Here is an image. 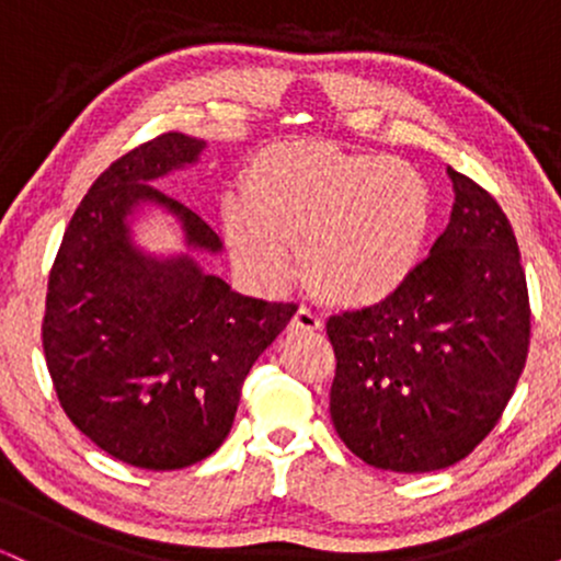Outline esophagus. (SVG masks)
<instances>
[{"label":"esophagus","instance_id":"obj_1","mask_svg":"<svg viewBox=\"0 0 561 561\" xmlns=\"http://www.w3.org/2000/svg\"><path fill=\"white\" fill-rule=\"evenodd\" d=\"M321 327H324V321L313 311H308V308H298V313L289 321V330L293 332H319Z\"/></svg>","mask_w":561,"mask_h":561}]
</instances>
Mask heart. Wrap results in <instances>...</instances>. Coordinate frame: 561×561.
Returning <instances> with one entry per match:
<instances>
[{
    "label": "heart",
    "instance_id": "heart-1",
    "mask_svg": "<svg viewBox=\"0 0 561 561\" xmlns=\"http://www.w3.org/2000/svg\"><path fill=\"white\" fill-rule=\"evenodd\" d=\"M242 203L224 205L237 268L276 293L295 276L340 308H371L405 285L433 227L424 173L379 152L279 141L244 163Z\"/></svg>",
    "mask_w": 561,
    "mask_h": 561
}]
</instances>
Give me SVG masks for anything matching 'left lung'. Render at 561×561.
I'll return each mask as SVG.
<instances>
[{
    "instance_id": "left-lung-1",
    "label": "left lung",
    "mask_w": 561,
    "mask_h": 561,
    "mask_svg": "<svg viewBox=\"0 0 561 561\" xmlns=\"http://www.w3.org/2000/svg\"><path fill=\"white\" fill-rule=\"evenodd\" d=\"M448 176L450 221L405 285L327 321L334 430L390 472H435L472 454L504 414L530 345L512 224L480 184Z\"/></svg>"
}]
</instances>
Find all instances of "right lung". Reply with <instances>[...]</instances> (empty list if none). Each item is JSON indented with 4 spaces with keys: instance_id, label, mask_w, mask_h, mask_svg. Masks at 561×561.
Here are the masks:
<instances>
[{
    "instance_id": "1",
    "label": "right lung",
    "mask_w": 561,
    "mask_h": 561,
    "mask_svg": "<svg viewBox=\"0 0 561 561\" xmlns=\"http://www.w3.org/2000/svg\"><path fill=\"white\" fill-rule=\"evenodd\" d=\"M203 150L169 131L100 173L47 285L42 343L62 411L113 459L156 472L197 465L227 440L250 366L298 311L234 293L192 259L221 253V240L152 182ZM145 204L178 216L186 254L156 260L133 244Z\"/></svg>"
}]
</instances>
